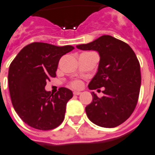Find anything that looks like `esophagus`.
Returning <instances> with one entry per match:
<instances>
[{"instance_id":"1","label":"esophagus","mask_w":155,"mask_h":155,"mask_svg":"<svg viewBox=\"0 0 155 155\" xmlns=\"http://www.w3.org/2000/svg\"><path fill=\"white\" fill-rule=\"evenodd\" d=\"M74 95H76V96H79V95H81V91H74Z\"/></svg>"}]
</instances>
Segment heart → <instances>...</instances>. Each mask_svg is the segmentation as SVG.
<instances>
[{"mask_svg":"<svg viewBox=\"0 0 155 155\" xmlns=\"http://www.w3.org/2000/svg\"><path fill=\"white\" fill-rule=\"evenodd\" d=\"M70 85L74 88H81V86H82V82L80 81H74L70 83Z\"/></svg>","mask_w":155,"mask_h":155,"instance_id":"1","label":"heart"}]
</instances>
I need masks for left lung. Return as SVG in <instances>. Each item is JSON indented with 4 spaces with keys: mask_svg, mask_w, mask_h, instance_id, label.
Segmentation results:
<instances>
[{
    "mask_svg": "<svg viewBox=\"0 0 155 155\" xmlns=\"http://www.w3.org/2000/svg\"><path fill=\"white\" fill-rule=\"evenodd\" d=\"M76 47L99 53L98 70L88 87H105L101 98L91 93L93 99L85 107L86 115L97 126H119L132 115L138 103L141 72L137 56L128 44L110 35Z\"/></svg>",
    "mask_w": 155,
    "mask_h": 155,
    "instance_id": "8db88e82",
    "label": "left lung"
}]
</instances>
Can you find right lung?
<instances>
[{"instance_id":"1","label":"right lung","mask_w":155,"mask_h":155,"mask_svg":"<svg viewBox=\"0 0 155 155\" xmlns=\"http://www.w3.org/2000/svg\"><path fill=\"white\" fill-rule=\"evenodd\" d=\"M46 43H32L25 46L11 63L8 85L12 103L18 116L28 126L39 130H51L64 118L66 104L73 93L60 87L55 94L45 91L50 78L56 76L63 55L73 50Z\"/></svg>"}]
</instances>
